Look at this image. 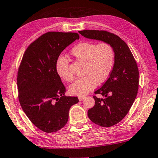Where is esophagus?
<instances>
[{"label": "esophagus", "mask_w": 158, "mask_h": 158, "mask_svg": "<svg viewBox=\"0 0 158 158\" xmlns=\"http://www.w3.org/2000/svg\"><path fill=\"white\" fill-rule=\"evenodd\" d=\"M85 98V96H78V99L80 101L83 100Z\"/></svg>", "instance_id": "obj_1"}]
</instances>
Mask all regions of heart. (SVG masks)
<instances>
[{
    "instance_id": "1",
    "label": "heart",
    "mask_w": 158,
    "mask_h": 158,
    "mask_svg": "<svg viewBox=\"0 0 158 158\" xmlns=\"http://www.w3.org/2000/svg\"><path fill=\"white\" fill-rule=\"evenodd\" d=\"M75 59L84 62L83 75L70 87V92L74 95H85L108 78L112 71L114 61V52L110 44L99 42L97 44L90 42L77 44L70 52ZM57 73L68 82L73 80L69 70V62L64 57L59 56L56 62Z\"/></svg>"
}]
</instances>
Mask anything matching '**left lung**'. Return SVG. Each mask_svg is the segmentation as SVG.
<instances>
[{"label": "left lung", "instance_id": "obj_1", "mask_svg": "<svg viewBox=\"0 0 158 158\" xmlns=\"http://www.w3.org/2000/svg\"><path fill=\"white\" fill-rule=\"evenodd\" d=\"M78 32L91 40L108 43L114 52L112 71L103 85L93 96L95 104L87 111L89 119L102 127H110L123 119L130 110L138 89V73L136 61L124 41L114 34L104 30H82Z\"/></svg>", "mask_w": 158, "mask_h": 158}]
</instances>
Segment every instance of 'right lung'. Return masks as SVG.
Returning a JSON list of instances; mask_svg holds the SVG:
<instances>
[{
  "instance_id": "add662e5",
  "label": "right lung",
  "mask_w": 158,
  "mask_h": 158,
  "mask_svg": "<svg viewBox=\"0 0 158 158\" xmlns=\"http://www.w3.org/2000/svg\"><path fill=\"white\" fill-rule=\"evenodd\" d=\"M79 40L74 32L48 31L27 48L18 69L19 102L31 122L46 133L62 128L70 108L79 100L65 95V87L56 70V62L68 46Z\"/></svg>"
}]
</instances>
